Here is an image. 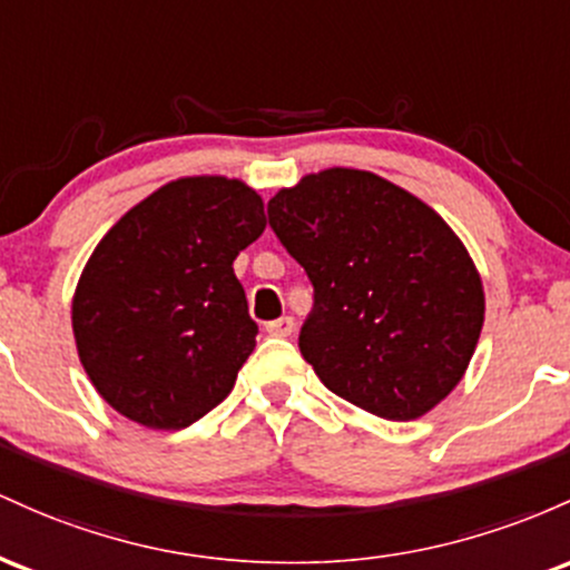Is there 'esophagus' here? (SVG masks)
<instances>
[{
	"label": "esophagus",
	"instance_id": "esophagus-1",
	"mask_svg": "<svg viewBox=\"0 0 570 570\" xmlns=\"http://www.w3.org/2000/svg\"><path fill=\"white\" fill-rule=\"evenodd\" d=\"M293 328H296V323H293V317H277L272 320V323H266V331L272 336H291Z\"/></svg>",
	"mask_w": 570,
	"mask_h": 570
}]
</instances>
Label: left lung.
Here are the masks:
<instances>
[{"label": "left lung", "instance_id": "8db88e82", "mask_svg": "<svg viewBox=\"0 0 570 570\" xmlns=\"http://www.w3.org/2000/svg\"><path fill=\"white\" fill-rule=\"evenodd\" d=\"M268 226L315 287L298 350L331 393L406 423L455 390L484 291L444 217L374 171L334 166L279 190Z\"/></svg>", "mask_w": 570, "mask_h": 570}]
</instances>
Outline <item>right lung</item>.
Segmentation results:
<instances>
[{
    "label": "right lung",
    "instance_id": "1",
    "mask_svg": "<svg viewBox=\"0 0 570 570\" xmlns=\"http://www.w3.org/2000/svg\"><path fill=\"white\" fill-rule=\"evenodd\" d=\"M264 228L250 185L202 175L161 185L101 236L75 287L72 331L115 412L180 431L232 393L258 334L234 261Z\"/></svg>",
    "mask_w": 570,
    "mask_h": 570
}]
</instances>
